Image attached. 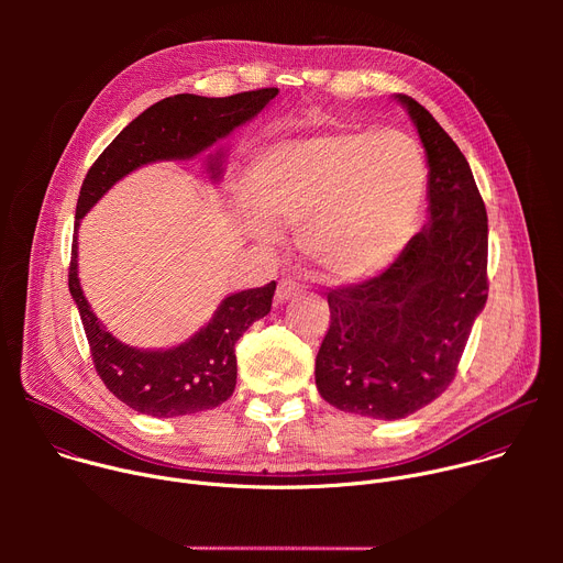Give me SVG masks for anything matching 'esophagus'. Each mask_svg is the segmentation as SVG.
Returning a JSON list of instances; mask_svg holds the SVG:
<instances>
[{"instance_id":"obj_1","label":"esophagus","mask_w":563,"mask_h":563,"mask_svg":"<svg viewBox=\"0 0 563 563\" xmlns=\"http://www.w3.org/2000/svg\"><path fill=\"white\" fill-rule=\"evenodd\" d=\"M300 294V283L294 278H283L278 280V289H276V300L278 302H287L289 298Z\"/></svg>"}]
</instances>
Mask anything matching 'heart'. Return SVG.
I'll use <instances>...</instances> for the list:
<instances>
[{"label": "heart", "instance_id": "obj_1", "mask_svg": "<svg viewBox=\"0 0 563 563\" xmlns=\"http://www.w3.org/2000/svg\"><path fill=\"white\" fill-rule=\"evenodd\" d=\"M428 189L426 155L398 129H330L265 148L240 205L245 231L272 243L298 224L300 254L325 278L387 269L412 240Z\"/></svg>", "mask_w": 563, "mask_h": 563}]
</instances>
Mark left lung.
Returning a JSON list of instances; mask_svg holds the SVG:
<instances>
[{"instance_id":"obj_1","label":"left lung","mask_w":563,"mask_h":563,"mask_svg":"<svg viewBox=\"0 0 563 563\" xmlns=\"http://www.w3.org/2000/svg\"><path fill=\"white\" fill-rule=\"evenodd\" d=\"M396 98L428 151L430 220L385 272L328 291L332 320L316 356L330 406L383 421L450 387L490 287L488 213L467 159L426 107Z\"/></svg>"}]
</instances>
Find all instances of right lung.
Returning a JSON list of instances; mask_svg holds the SVG:
<instances>
[{"mask_svg": "<svg viewBox=\"0 0 563 563\" xmlns=\"http://www.w3.org/2000/svg\"><path fill=\"white\" fill-rule=\"evenodd\" d=\"M278 89H258L229 98L180 93L165 98L129 122L87 172L75 209V235L68 289L82 318L91 358L107 389L135 412L185 417L213 410L235 387V341L272 309L276 283L227 296L213 318L187 343L146 352L113 339L87 302L77 278V224L82 216L129 172L155 159H187L265 109ZM220 157L209 163L220 176Z\"/></svg>", "mask_w": 563, "mask_h": 563, "instance_id": "obj_1", "label": "right lung"}]
</instances>
